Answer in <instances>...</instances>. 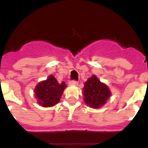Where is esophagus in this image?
I'll list each match as a JSON object with an SVG mask.
<instances>
[{"label": "esophagus", "mask_w": 148, "mask_h": 148, "mask_svg": "<svg viewBox=\"0 0 148 148\" xmlns=\"http://www.w3.org/2000/svg\"><path fill=\"white\" fill-rule=\"evenodd\" d=\"M77 81H69V85L74 86V85H77Z\"/></svg>", "instance_id": "obj_1"}]
</instances>
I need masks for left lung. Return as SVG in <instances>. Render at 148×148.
I'll return each instance as SVG.
<instances>
[{
  "label": "left lung",
  "mask_w": 148,
  "mask_h": 148,
  "mask_svg": "<svg viewBox=\"0 0 148 148\" xmlns=\"http://www.w3.org/2000/svg\"><path fill=\"white\" fill-rule=\"evenodd\" d=\"M83 94L84 102L93 108H101L111 95L108 86L101 83L95 75L88 78L84 83Z\"/></svg>",
  "instance_id": "obj_1"
}]
</instances>
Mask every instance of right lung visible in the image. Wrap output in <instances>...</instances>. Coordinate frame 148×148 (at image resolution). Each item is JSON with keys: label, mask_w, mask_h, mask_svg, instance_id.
Instances as JSON below:
<instances>
[{"label": "right lung", "mask_w": 148, "mask_h": 148, "mask_svg": "<svg viewBox=\"0 0 148 148\" xmlns=\"http://www.w3.org/2000/svg\"><path fill=\"white\" fill-rule=\"evenodd\" d=\"M66 87L65 82L59 84L53 75H50L46 81L36 86L34 95L40 105L45 108L52 107L59 102Z\"/></svg>", "instance_id": "1"}]
</instances>
